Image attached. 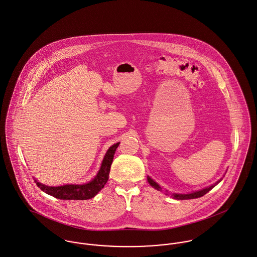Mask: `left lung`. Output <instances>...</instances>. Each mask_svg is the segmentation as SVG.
I'll use <instances>...</instances> for the list:
<instances>
[{
	"instance_id": "8db88e82",
	"label": "left lung",
	"mask_w": 257,
	"mask_h": 257,
	"mask_svg": "<svg viewBox=\"0 0 257 257\" xmlns=\"http://www.w3.org/2000/svg\"><path fill=\"white\" fill-rule=\"evenodd\" d=\"M148 182H149V184H150L153 188H155L156 190L161 191V192H164L167 196L170 195V193H169L167 190H163V189H162L156 182H154L150 177H148ZM219 182H220V180H219L216 184H214V185H212V186H210V187H208V188H205V189H203V190L198 191V192H195V193H192V194H187V195H186V194H185V195H182V194H173L172 197H173V199H175V200H191V199L201 198V197L205 196L207 192H209V191H210L215 185H217Z\"/></svg>"
}]
</instances>
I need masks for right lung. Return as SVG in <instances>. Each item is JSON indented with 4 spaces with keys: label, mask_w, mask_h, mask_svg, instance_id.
<instances>
[{
    "label": "right lung",
    "mask_w": 257,
    "mask_h": 257,
    "mask_svg": "<svg viewBox=\"0 0 257 257\" xmlns=\"http://www.w3.org/2000/svg\"><path fill=\"white\" fill-rule=\"evenodd\" d=\"M120 143H116L112 145L105 157L103 159L101 168L96 175V177L89 183L84 185H64L60 187H48L46 185H43L39 183L36 179L35 182L37 183V186L48 195H51L52 197L59 199V200H89L93 197H95L99 191H101L103 187L108 181L110 167L113 161L114 153L119 146Z\"/></svg>",
    "instance_id": "obj_1"
}]
</instances>
